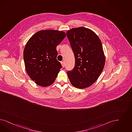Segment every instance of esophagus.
I'll return each instance as SVG.
<instances>
[{"mask_svg": "<svg viewBox=\"0 0 132 132\" xmlns=\"http://www.w3.org/2000/svg\"><path fill=\"white\" fill-rule=\"evenodd\" d=\"M61 65H62V67H63V68L64 67V66H65V64H64V63L63 62H61Z\"/></svg>", "mask_w": 132, "mask_h": 132, "instance_id": "esophagus-1", "label": "esophagus"}]
</instances>
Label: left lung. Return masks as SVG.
Here are the masks:
<instances>
[{
    "instance_id": "obj_1",
    "label": "left lung",
    "mask_w": 132,
    "mask_h": 132,
    "mask_svg": "<svg viewBox=\"0 0 132 132\" xmlns=\"http://www.w3.org/2000/svg\"><path fill=\"white\" fill-rule=\"evenodd\" d=\"M75 57V66L67 75L71 84L78 89L91 86L100 76L105 63L101 41L91 29L83 27L67 32Z\"/></svg>"
}]
</instances>
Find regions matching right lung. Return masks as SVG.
Segmentation results:
<instances>
[{
  "label": "right lung",
  "instance_id": "add662e5",
  "mask_svg": "<svg viewBox=\"0 0 132 132\" xmlns=\"http://www.w3.org/2000/svg\"><path fill=\"white\" fill-rule=\"evenodd\" d=\"M66 35L55 30H41L29 39L25 46L23 57L29 77L40 86L52 85L61 68L56 59V46Z\"/></svg>",
  "mask_w": 132,
  "mask_h": 132
}]
</instances>
